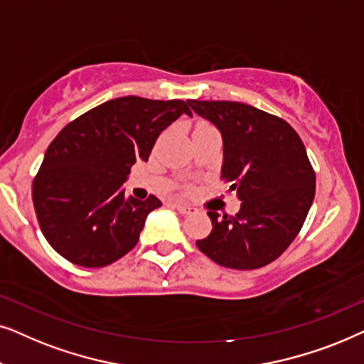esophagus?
<instances>
[{
  "label": "esophagus",
  "mask_w": 364,
  "mask_h": 364,
  "mask_svg": "<svg viewBox=\"0 0 364 364\" xmlns=\"http://www.w3.org/2000/svg\"><path fill=\"white\" fill-rule=\"evenodd\" d=\"M173 206L176 208V210H178L179 213H183V215H190V213L195 211V208L190 206V205H186V203H181V201L173 203Z\"/></svg>",
  "instance_id": "obj_1"
}]
</instances>
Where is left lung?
<instances>
[{"mask_svg":"<svg viewBox=\"0 0 364 364\" xmlns=\"http://www.w3.org/2000/svg\"><path fill=\"white\" fill-rule=\"evenodd\" d=\"M188 103L221 132V179L241 201L235 216L208 211L213 230L196 246L225 268H263L293 243L311 208L316 174L306 148L288 121L255 106L238 101Z\"/></svg>","mask_w":364,"mask_h":364,"instance_id":"left-lung-1","label":"left lung"}]
</instances>
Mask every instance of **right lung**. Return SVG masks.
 I'll return each mask as SVG.
<instances>
[{
    "mask_svg": "<svg viewBox=\"0 0 364 364\" xmlns=\"http://www.w3.org/2000/svg\"><path fill=\"white\" fill-rule=\"evenodd\" d=\"M191 109L181 100L123 96L86 111L53 139L33 179V205L48 243L85 268H103L139 240L156 196L126 198L121 185L148 161L159 133Z\"/></svg>",
    "mask_w": 364,
    "mask_h": 364,
    "instance_id": "add662e5",
    "label": "right lung"
}]
</instances>
